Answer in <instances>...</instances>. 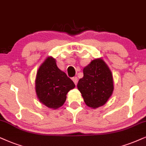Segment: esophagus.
Returning a JSON list of instances; mask_svg holds the SVG:
<instances>
[{
    "instance_id": "esophagus-1",
    "label": "esophagus",
    "mask_w": 146,
    "mask_h": 146,
    "mask_svg": "<svg viewBox=\"0 0 146 146\" xmlns=\"http://www.w3.org/2000/svg\"><path fill=\"white\" fill-rule=\"evenodd\" d=\"M72 80L73 81V82H74V84L75 85L77 84V82H78V78H77V77H74L72 78Z\"/></svg>"
}]
</instances>
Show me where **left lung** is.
<instances>
[{
    "label": "left lung",
    "mask_w": 146,
    "mask_h": 146,
    "mask_svg": "<svg viewBox=\"0 0 146 146\" xmlns=\"http://www.w3.org/2000/svg\"><path fill=\"white\" fill-rule=\"evenodd\" d=\"M84 77L79 80L77 88L85 103L96 108L106 104L114 90L113 78L108 65L102 58H96L84 67Z\"/></svg>",
    "instance_id": "left-lung-1"
}]
</instances>
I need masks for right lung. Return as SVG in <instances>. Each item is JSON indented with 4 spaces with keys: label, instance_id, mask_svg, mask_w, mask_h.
<instances>
[{
    "label": "right lung",
    "instance_id": "1",
    "mask_svg": "<svg viewBox=\"0 0 146 146\" xmlns=\"http://www.w3.org/2000/svg\"><path fill=\"white\" fill-rule=\"evenodd\" d=\"M36 92L42 104L53 109L62 106L67 94L75 87L64 72L58 69L56 60L47 57L38 70L36 78Z\"/></svg>",
    "mask_w": 146,
    "mask_h": 146
}]
</instances>
